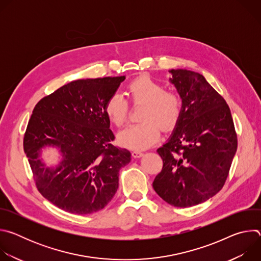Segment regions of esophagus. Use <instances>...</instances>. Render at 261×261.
Masks as SVG:
<instances>
[{
  "mask_svg": "<svg viewBox=\"0 0 261 261\" xmlns=\"http://www.w3.org/2000/svg\"><path fill=\"white\" fill-rule=\"evenodd\" d=\"M132 156L134 157V158H140V157H142L143 156V153L141 152V151H133L132 152Z\"/></svg>",
  "mask_w": 261,
  "mask_h": 261,
  "instance_id": "obj_1",
  "label": "esophagus"
}]
</instances>
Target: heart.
Segmentation results:
<instances>
[{
  "label": "heart",
  "instance_id": "1",
  "mask_svg": "<svg viewBox=\"0 0 261 261\" xmlns=\"http://www.w3.org/2000/svg\"><path fill=\"white\" fill-rule=\"evenodd\" d=\"M128 96L134 103H143L139 123L132 124L119 133L121 144L143 150L154 144L160 136L161 127L169 131L177 124L182 109L180 95L174 90H166L165 86L150 76H139L127 88ZM108 119L117 127H122L128 116V102L121 93L111 95L105 104Z\"/></svg>",
  "mask_w": 261,
  "mask_h": 261
}]
</instances>
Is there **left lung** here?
Listing matches in <instances>:
<instances>
[{
    "label": "left lung",
    "mask_w": 261,
    "mask_h": 261,
    "mask_svg": "<svg viewBox=\"0 0 261 261\" xmlns=\"http://www.w3.org/2000/svg\"><path fill=\"white\" fill-rule=\"evenodd\" d=\"M169 72L182 109L173 133L157 150L163 167L153 188L170 205L189 207L223 188L238 136L226 101L201 74L185 69Z\"/></svg>",
    "instance_id": "1"
}]
</instances>
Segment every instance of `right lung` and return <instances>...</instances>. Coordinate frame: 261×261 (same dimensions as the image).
<instances>
[{
    "label": "right lung",
    "mask_w": 261,
    "mask_h": 261,
    "mask_svg": "<svg viewBox=\"0 0 261 261\" xmlns=\"http://www.w3.org/2000/svg\"><path fill=\"white\" fill-rule=\"evenodd\" d=\"M125 76L71 82L36 104L23 150L36 187L59 208L88 215L105 207L119 188V171L131 160L126 148L113 145L115 135L105 104ZM56 146L62 161L46 168L42 148Z\"/></svg>",
    "instance_id": "obj_1"
}]
</instances>
